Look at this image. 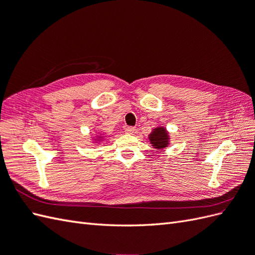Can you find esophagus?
<instances>
[{
    "label": "esophagus",
    "instance_id": "esophagus-1",
    "mask_svg": "<svg viewBox=\"0 0 255 255\" xmlns=\"http://www.w3.org/2000/svg\"><path fill=\"white\" fill-rule=\"evenodd\" d=\"M125 132L128 134H132L134 132V128L133 127H126L125 128Z\"/></svg>",
    "mask_w": 255,
    "mask_h": 255
}]
</instances>
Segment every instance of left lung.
<instances>
[{
  "label": "left lung",
  "mask_w": 255,
  "mask_h": 255,
  "mask_svg": "<svg viewBox=\"0 0 255 255\" xmlns=\"http://www.w3.org/2000/svg\"><path fill=\"white\" fill-rule=\"evenodd\" d=\"M149 140L152 146L156 150H163L169 144V134L165 127H156L149 134Z\"/></svg>",
  "instance_id": "1"
}]
</instances>
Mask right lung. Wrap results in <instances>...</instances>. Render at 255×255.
<instances>
[{"label": "right lung", "mask_w": 255, "mask_h": 255, "mask_svg": "<svg viewBox=\"0 0 255 255\" xmlns=\"http://www.w3.org/2000/svg\"><path fill=\"white\" fill-rule=\"evenodd\" d=\"M102 139H103V135L100 134V135H97L96 139H93V141H94V143H98V142H100Z\"/></svg>", "instance_id": "1"}]
</instances>
